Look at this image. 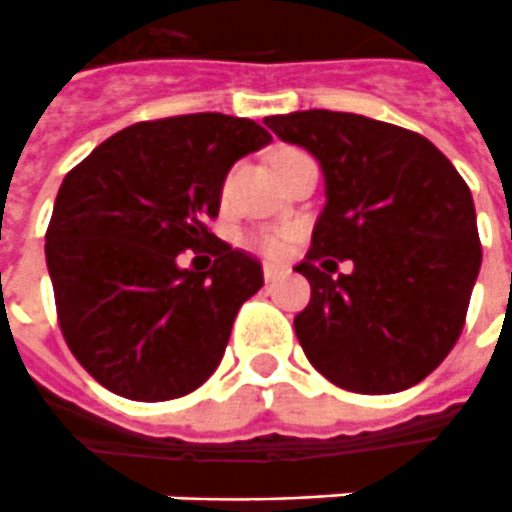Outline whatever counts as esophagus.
<instances>
[{
  "label": "esophagus",
  "instance_id": "1",
  "mask_svg": "<svg viewBox=\"0 0 512 512\" xmlns=\"http://www.w3.org/2000/svg\"><path fill=\"white\" fill-rule=\"evenodd\" d=\"M279 276H285V268H279V266H266V268H263V279H266L268 285H271V282H276Z\"/></svg>",
  "mask_w": 512,
  "mask_h": 512
}]
</instances>
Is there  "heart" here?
Here are the masks:
<instances>
[{
    "instance_id": "1",
    "label": "heart",
    "mask_w": 512,
    "mask_h": 512,
    "mask_svg": "<svg viewBox=\"0 0 512 512\" xmlns=\"http://www.w3.org/2000/svg\"><path fill=\"white\" fill-rule=\"evenodd\" d=\"M282 154H290V149L279 151L274 160H279ZM290 238H293L290 230H257V233H249V236H246V246H249V249H255L257 255L279 260V257L287 255V249H290Z\"/></svg>"
}]
</instances>
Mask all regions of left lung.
Returning <instances> with one entry per match:
<instances>
[{"instance_id":"1","label":"left lung","mask_w":512,"mask_h":512,"mask_svg":"<svg viewBox=\"0 0 512 512\" xmlns=\"http://www.w3.org/2000/svg\"><path fill=\"white\" fill-rule=\"evenodd\" d=\"M276 138L320 162L325 206L295 271L312 301L295 336L325 380L352 393H399L429 377L464 328L478 279L472 192L418 132L358 113L266 116ZM352 259L350 275L331 277Z\"/></svg>"}]
</instances>
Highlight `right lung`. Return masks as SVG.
I'll return each mask as SVG.
<instances>
[{
  "label": "right lung",
  "instance_id": "add662e5",
  "mask_svg": "<svg viewBox=\"0 0 512 512\" xmlns=\"http://www.w3.org/2000/svg\"><path fill=\"white\" fill-rule=\"evenodd\" d=\"M268 143L252 119L170 116L116 132L64 176L45 263L64 342L108 391L168 401L217 372L263 268L206 222L227 170ZM206 243L211 269L178 266L179 251Z\"/></svg>",
  "mask_w": 512,
  "mask_h": 512
}]
</instances>
